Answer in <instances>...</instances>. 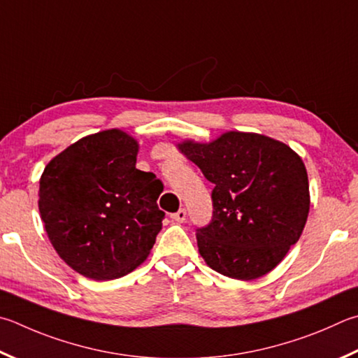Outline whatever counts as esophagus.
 <instances>
[{
    "label": "esophagus",
    "instance_id": "34e87169",
    "mask_svg": "<svg viewBox=\"0 0 358 358\" xmlns=\"http://www.w3.org/2000/svg\"><path fill=\"white\" fill-rule=\"evenodd\" d=\"M171 217H172V220H175V222H185V220H186V210H185V208H180L177 213L171 214Z\"/></svg>",
    "mask_w": 358,
    "mask_h": 358
}]
</instances>
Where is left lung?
<instances>
[{
  "instance_id": "8db88e82",
  "label": "left lung",
  "mask_w": 358,
  "mask_h": 358,
  "mask_svg": "<svg viewBox=\"0 0 358 358\" xmlns=\"http://www.w3.org/2000/svg\"><path fill=\"white\" fill-rule=\"evenodd\" d=\"M180 148L214 185L211 220L196 230L206 264L238 280L268 274L307 222L302 159L288 145L255 133L230 131L211 144L183 142Z\"/></svg>"
}]
</instances>
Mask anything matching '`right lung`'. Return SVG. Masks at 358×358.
<instances>
[{
  "label": "right lung",
  "mask_w": 358,
  "mask_h": 358,
  "mask_svg": "<svg viewBox=\"0 0 358 358\" xmlns=\"http://www.w3.org/2000/svg\"><path fill=\"white\" fill-rule=\"evenodd\" d=\"M138 142L119 129L83 138L48 162L38 211L70 268L94 280L127 275L147 258L162 227V181L136 169Z\"/></svg>",
  "instance_id": "obj_1"
}]
</instances>
